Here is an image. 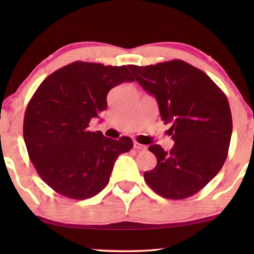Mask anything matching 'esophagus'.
<instances>
[{
    "label": "esophagus",
    "mask_w": 254,
    "mask_h": 254,
    "mask_svg": "<svg viewBox=\"0 0 254 254\" xmlns=\"http://www.w3.org/2000/svg\"><path fill=\"white\" fill-rule=\"evenodd\" d=\"M134 148L136 149V150H145V149H147L145 145L138 143V142H136V141H134Z\"/></svg>",
    "instance_id": "esophagus-1"
}]
</instances>
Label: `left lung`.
<instances>
[{
  "label": "left lung",
  "instance_id": "8db88e82",
  "mask_svg": "<svg viewBox=\"0 0 254 254\" xmlns=\"http://www.w3.org/2000/svg\"><path fill=\"white\" fill-rule=\"evenodd\" d=\"M135 79L158 103L175 145L165 151L152 144L157 165L144 180L158 195L180 200L202 190L223 166L232 133L224 92L209 76L183 60L128 65Z\"/></svg>",
  "mask_w": 254,
  "mask_h": 254
}]
</instances>
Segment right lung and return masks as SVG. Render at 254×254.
Here are the masks:
<instances>
[{
    "label": "right lung",
    "instance_id": "obj_1",
    "mask_svg": "<svg viewBox=\"0 0 254 254\" xmlns=\"http://www.w3.org/2000/svg\"><path fill=\"white\" fill-rule=\"evenodd\" d=\"M133 81L126 65L76 61L41 82L27 104L23 134L38 175L55 192L84 200L107 185L118 156L133 141L90 131L89 124L106 110L111 89Z\"/></svg>",
    "mask_w": 254,
    "mask_h": 254
}]
</instances>
